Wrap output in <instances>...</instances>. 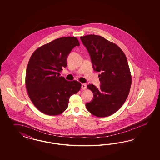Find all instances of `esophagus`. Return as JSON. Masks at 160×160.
I'll use <instances>...</instances> for the list:
<instances>
[{"mask_svg":"<svg viewBox=\"0 0 160 160\" xmlns=\"http://www.w3.org/2000/svg\"><path fill=\"white\" fill-rule=\"evenodd\" d=\"M86 88H87L86 84H85V83L82 84V90H86Z\"/></svg>","mask_w":160,"mask_h":160,"instance_id":"34e87169","label":"esophagus"}]
</instances>
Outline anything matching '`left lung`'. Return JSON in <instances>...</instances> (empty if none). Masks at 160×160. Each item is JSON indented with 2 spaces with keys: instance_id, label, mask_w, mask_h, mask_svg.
I'll list each match as a JSON object with an SVG mask.
<instances>
[{
  "instance_id": "left-lung-1",
  "label": "left lung",
  "mask_w": 160,
  "mask_h": 160,
  "mask_svg": "<svg viewBox=\"0 0 160 160\" xmlns=\"http://www.w3.org/2000/svg\"><path fill=\"white\" fill-rule=\"evenodd\" d=\"M80 39L90 54L94 70L101 73L100 88L87 86L94 98L86 106L95 116H110L121 108L130 90L132 78L126 55L117 44L100 36L89 34Z\"/></svg>"
}]
</instances>
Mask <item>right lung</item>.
Listing matches in <instances>:
<instances>
[{"instance_id":"right-lung-1","label":"right lung","mask_w":160,"mask_h":160,"mask_svg":"<svg viewBox=\"0 0 160 160\" xmlns=\"http://www.w3.org/2000/svg\"><path fill=\"white\" fill-rule=\"evenodd\" d=\"M76 46H80L78 38H60L37 48L29 59L26 73L28 96L45 114H62L68 108L70 96L81 88L80 82L68 81L59 73L67 66L68 55Z\"/></svg>"}]
</instances>
